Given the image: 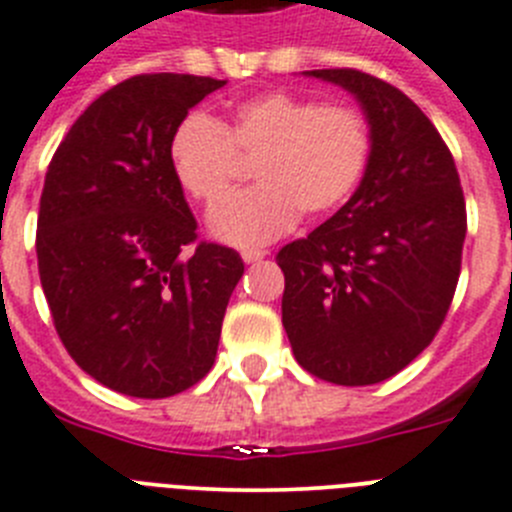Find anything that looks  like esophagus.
Returning a JSON list of instances; mask_svg holds the SVG:
<instances>
[{
  "instance_id": "1",
  "label": "esophagus",
  "mask_w": 512,
  "mask_h": 512,
  "mask_svg": "<svg viewBox=\"0 0 512 512\" xmlns=\"http://www.w3.org/2000/svg\"><path fill=\"white\" fill-rule=\"evenodd\" d=\"M265 255V250H242V260L245 262H260Z\"/></svg>"
}]
</instances>
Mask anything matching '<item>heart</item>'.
I'll return each instance as SVG.
<instances>
[{"label": "heart", "instance_id": "1", "mask_svg": "<svg viewBox=\"0 0 512 512\" xmlns=\"http://www.w3.org/2000/svg\"><path fill=\"white\" fill-rule=\"evenodd\" d=\"M375 155L365 114L313 96L265 91L239 101L227 122L191 114L168 145L170 170L183 191L214 206L241 169L255 159L257 187L211 211V232L229 245H265L298 222L324 216L354 196Z\"/></svg>", "mask_w": 512, "mask_h": 512}]
</instances>
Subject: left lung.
<instances>
[{
    "label": "left lung",
    "mask_w": 512,
    "mask_h": 512,
    "mask_svg": "<svg viewBox=\"0 0 512 512\" xmlns=\"http://www.w3.org/2000/svg\"><path fill=\"white\" fill-rule=\"evenodd\" d=\"M308 76L339 84L365 109L375 155L352 199L275 255L283 326L298 365L334 385H375L434 342L467 234L449 147L400 89L357 68Z\"/></svg>",
    "instance_id": "8db88e82"
}]
</instances>
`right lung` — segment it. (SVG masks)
I'll return each instance as SVG.
<instances>
[{
	"instance_id": "right-lung-1",
	"label": "right lung",
	"mask_w": 512,
	"mask_h": 512,
	"mask_svg": "<svg viewBox=\"0 0 512 512\" xmlns=\"http://www.w3.org/2000/svg\"><path fill=\"white\" fill-rule=\"evenodd\" d=\"M227 81L140 73L73 122L45 173L38 270L63 347L132 398H170L206 377L245 273L237 250L199 242L170 170L178 124Z\"/></svg>"
}]
</instances>
